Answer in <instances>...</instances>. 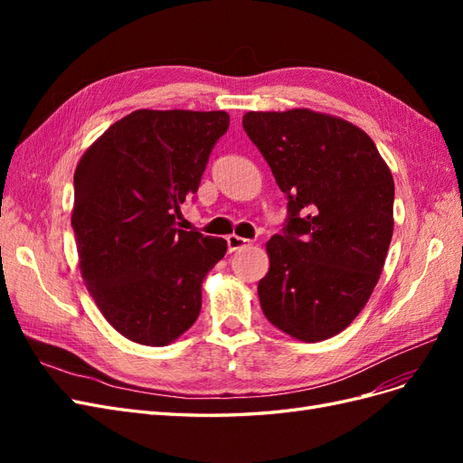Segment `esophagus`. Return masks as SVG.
Wrapping results in <instances>:
<instances>
[{
	"mask_svg": "<svg viewBox=\"0 0 463 463\" xmlns=\"http://www.w3.org/2000/svg\"><path fill=\"white\" fill-rule=\"evenodd\" d=\"M247 245H250V241L245 240V237H240V235H235V233L228 235V249H230V253H235V250H240V249H243V247H247Z\"/></svg>",
	"mask_w": 463,
	"mask_h": 463,
	"instance_id": "esophagus-1",
	"label": "esophagus"
}]
</instances>
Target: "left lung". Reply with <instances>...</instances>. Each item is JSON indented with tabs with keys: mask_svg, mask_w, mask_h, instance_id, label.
I'll return each mask as SVG.
<instances>
[{
	"mask_svg": "<svg viewBox=\"0 0 463 463\" xmlns=\"http://www.w3.org/2000/svg\"><path fill=\"white\" fill-rule=\"evenodd\" d=\"M243 129L288 197L282 233L266 243L264 317L301 342L352 325L383 272L394 232V179L371 137L307 108L247 111Z\"/></svg>",
	"mask_w": 463,
	"mask_h": 463,
	"instance_id": "obj_1",
	"label": "left lung"
}]
</instances>
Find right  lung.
Returning <instances> with one entry per match:
<instances>
[{"mask_svg":"<svg viewBox=\"0 0 463 463\" xmlns=\"http://www.w3.org/2000/svg\"><path fill=\"white\" fill-rule=\"evenodd\" d=\"M226 111L137 109L82 154L71 226L82 279L121 335L167 345L203 305V279L226 255L222 237L177 230Z\"/></svg>","mask_w":463,"mask_h":463,"instance_id":"right-lung-1","label":"right lung"}]
</instances>
